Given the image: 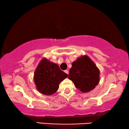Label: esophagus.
Listing matches in <instances>:
<instances>
[{"mask_svg":"<svg viewBox=\"0 0 129 129\" xmlns=\"http://www.w3.org/2000/svg\"><path fill=\"white\" fill-rule=\"evenodd\" d=\"M64 72H65V73H66L67 74H68V75L69 74V72H68V70H65V71H64Z\"/></svg>","mask_w":129,"mask_h":129,"instance_id":"esophagus-1","label":"esophagus"}]
</instances>
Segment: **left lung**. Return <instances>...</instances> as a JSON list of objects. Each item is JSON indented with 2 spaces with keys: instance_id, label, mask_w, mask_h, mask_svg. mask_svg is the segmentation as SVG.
<instances>
[{
  "instance_id": "left-lung-1",
  "label": "left lung",
  "mask_w": 129,
  "mask_h": 129,
  "mask_svg": "<svg viewBox=\"0 0 129 129\" xmlns=\"http://www.w3.org/2000/svg\"><path fill=\"white\" fill-rule=\"evenodd\" d=\"M68 78L73 82L76 88L82 93H88L99 83L100 71L88 56H81L72 62Z\"/></svg>"
}]
</instances>
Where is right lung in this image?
<instances>
[{
    "mask_svg": "<svg viewBox=\"0 0 129 129\" xmlns=\"http://www.w3.org/2000/svg\"><path fill=\"white\" fill-rule=\"evenodd\" d=\"M67 77L57 64L43 58L35 71L34 80L37 90L48 95L56 92L60 83Z\"/></svg>",
    "mask_w": 129,
    "mask_h": 129,
    "instance_id": "obj_1",
    "label": "right lung"
}]
</instances>
